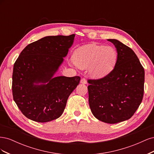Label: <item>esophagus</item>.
<instances>
[{
	"label": "esophagus",
	"instance_id": "obj_1",
	"mask_svg": "<svg viewBox=\"0 0 154 154\" xmlns=\"http://www.w3.org/2000/svg\"><path fill=\"white\" fill-rule=\"evenodd\" d=\"M80 83H82V84H87V80H85V78H82V79H81Z\"/></svg>",
	"mask_w": 154,
	"mask_h": 154
}]
</instances>
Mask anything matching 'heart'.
I'll use <instances>...</instances> for the list:
<instances>
[{
  "instance_id": "obj_1",
  "label": "heart",
  "mask_w": 154,
  "mask_h": 154,
  "mask_svg": "<svg viewBox=\"0 0 154 154\" xmlns=\"http://www.w3.org/2000/svg\"><path fill=\"white\" fill-rule=\"evenodd\" d=\"M73 60L79 68L88 67V74L92 78L100 79L112 71L117 60V53L111 46L90 44L76 49Z\"/></svg>"
}]
</instances>
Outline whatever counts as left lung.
<instances>
[{
  "mask_svg": "<svg viewBox=\"0 0 154 154\" xmlns=\"http://www.w3.org/2000/svg\"><path fill=\"white\" fill-rule=\"evenodd\" d=\"M116 48L114 69L105 77L88 80V103L92 114L104 123L129 119L140 105L144 71L134 51L116 39H108Z\"/></svg>",
  "mask_w": 154,
  "mask_h": 154,
  "instance_id": "left-lung-1",
  "label": "left lung"
}]
</instances>
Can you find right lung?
I'll use <instances>...</instances> for the list:
<instances>
[{"label":"right lung","instance_id":"right-lung-1","mask_svg":"<svg viewBox=\"0 0 154 154\" xmlns=\"http://www.w3.org/2000/svg\"><path fill=\"white\" fill-rule=\"evenodd\" d=\"M75 35L48 36L23 49L13 66V100L26 118L45 123L58 118L80 76H54Z\"/></svg>","mask_w":154,"mask_h":154}]
</instances>
